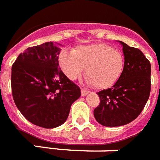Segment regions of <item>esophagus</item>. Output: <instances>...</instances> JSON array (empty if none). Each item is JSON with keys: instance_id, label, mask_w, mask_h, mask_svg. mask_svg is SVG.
<instances>
[{"instance_id": "1", "label": "esophagus", "mask_w": 160, "mask_h": 160, "mask_svg": "<svg viewBox=\"0 0 160 160\" xmlns=\"http://www.w3.org/2000/svg\"><path fill=\"white\" fill-rule=\"evenodd\" d=\"M81 92H82V97H86L88 93H89V92H88V91L84 90V89H82Z\"/></svg>"}]
</instances>
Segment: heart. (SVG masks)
Instances as JSON below:
<instances>
[{
  "mask_svg": "<svg viewBox=\"0 0 160 160\" xmlns=\"http://www.w3.org/2000/svg\"><path fill=\"white\" fill-rule=\"evenodd\" d=\"M58 62L62 72L70 80L79 78L85 68L87 82L98 90L115 85L125 68L123 54L106 44L78 46L72 53L62 51Z\"/></svg>",
  "mask_w": 160,
  "mask_h": 160,
  "instance_id": "obj_1",
  "label": "heart"
}]
</instances>
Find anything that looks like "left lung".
Segmentation results:
<instances>
[{"instance_id":"1","label":"left lung","mask_w":160,"mask_h":160,"mask_svg":"<svg viewBox=\"0 0 160 160\" xmlns=\"http://www.w3.org/2000/svg\"><path fill=\"white\" fill-rule=\"evenodd\" d=\"M123 47L125 68L112 88L98 92L100 104L94 109L98 123L108 127L125 126L141 113L150 93L151 66L138 48L119 41Z\"/></svg>"}]
</instances>
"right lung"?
Returning <instances> with one entry per match:
<instances>
[{"label":"right lung","instance_id":"right-lung-1","mask_svg":"<svg viewBox=\"0 0 160 160\" xmlns=\"http://www.w3.org/2000/svg\"><path fill=\"white\" fill-rule=\"evenodd\" d=\"M60 51L53 42L29 47L11 68L12 96L18 110L43 128L64 123L72 104L81 96L80 88L58 68Z\"/></svg>","mask_w":160,"mask_h":160}]
</instances>
